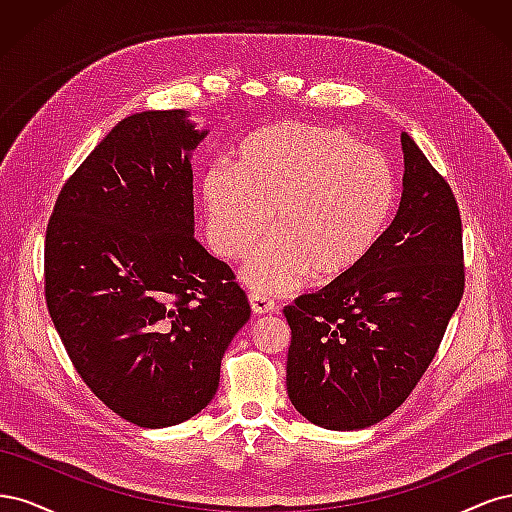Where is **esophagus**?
<instances>
[{"label": "esophagus", "mask_w": 512, "mask_h": 512, "mask_svg": "<svg viewBox=\"0 0 512 512\" xmlns=\"http://www.w3.org/2000/svg\"><path fill=\"white\" fill-rule=\"evenodd\" d=\"M250 305H252L254 314H273L277 309L275 301L269 299L265 292H258V290L250 292Z\"/></svg>", "instance_id": "esophagus-1"}]
</instances>
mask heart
I'll use <instances>...</instances> for the list:
<instances>
[{"label": "heart", "mask_w": 512, "mask_h": 512, "mask_svg": "<svg viewBox=\"0 0 512 512\" xmlns=\"http://www.w3.org/2000/svg\"><path fill=\"white\" fill-rule=\"evenodd\" d=\"M397 183L380 151L339 130L275 123L250 134L200 183L213 250L241 258L256 247L243 280L284 292L309 275L318 282L356 269L376 250L395 209Z\"/></svg>", "instance_id": "heart-1"}]
</instances>
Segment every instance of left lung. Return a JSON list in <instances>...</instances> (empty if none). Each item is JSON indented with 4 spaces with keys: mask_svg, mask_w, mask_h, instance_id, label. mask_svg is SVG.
Instances as JSON below:
<instances>
[{
    "mask_svg": "<svg viewBox=\"0 0 512 512\" xmlns=\"http://www.w3.org/2000/svg\"><path fill=\"white\" fill-rule=\"evenodd\" d=\"M395 220L359 267L284 307L286 389L309 423L352 431L395 412L421 380L463 297L459 207L404 132Z\"/></svg>",
    "mask_w": 512,
    "mask_h": 512,
    "instance_id": "obj_1",
    "label": "left lung"
}]
</instances>
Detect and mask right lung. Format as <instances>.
I'll return each mask as SVG.
<instances>
[{"label": "right lung", "instance_id": "1", "mask_svg": "<svg viewBox=\"0 0 512 512\" xmlns=\"http://www.w3.org/2000/svg\"><path fill=\"white\" fill-rule=\"evenodd\" d=\"M190 113L130 115L61 188L46 228V305L85 384L121 418L179 425L218 393L250 320L226 262L194 239Z\"/></svg>", "mask_w": 512, "mask_h": 512}]
</instances>
